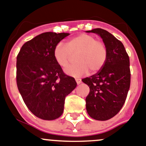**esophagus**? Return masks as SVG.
I'll return each instance as SVG.
<instances>
[{"label":"esophagus","instance_id":"esophagus-1","mask_svg":"<svg viewBox=\"0 0 146 146\" xmlns=\"http://www.w3.org/2000/svg\"><path fill=\"white\" fill-rule=\"evenodd\" d=\"M76 81L77 83V84H80L81 83V79H80V78H76Z\"/></svg>","mask_w":146,"mask_h":146}]
</instances>
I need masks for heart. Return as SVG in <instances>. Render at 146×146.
<instances>
[{"instance_id": "1", "label": "heart", "mask_w": 146, "mask_h": 146, "mask_svg": "<svg viewBox=\"0 0 146 146\" xmlns=\"http://www.w3.org/2000/svg\"><path fill=\"white\" fill-rule=\"evenodd\" d=\"M78 54L76 64L68 67L65 73L72 76L86 74L89 70L92 73L100 71L106 62L108 50L103 42L97 40L93 35L80 34L72 38L67 44L58 43L55 45L53 55L57 63L65 68L70 63L73 55Z\"/></svg>"}]
</instances>
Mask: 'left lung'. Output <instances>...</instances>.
Returning <instances> with one entry per match:
<instances>
[{"label":"left lung","instance_id":"obj_1","mask_svg":"<svg viewBox=\"0 0 146 146\" xmlns=\"http://www.w3.org/2000/svg\"><path fill=\"white\" fill-rule=\"evenodd\" d=\"M86 32L98 34L108 50L104 67L82 79L90 90L86 98V111L95 120L106 121L120 111L127 99L131 78L129 58L123 44L107 31L96 28Z\"/></svg>","mask_w":146,"mask_h":146}]
</instances>
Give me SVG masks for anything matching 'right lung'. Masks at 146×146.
Returning a JSON list of instances; mask_svg holds the SVG:
<instances>
[{"label":"right lung","mask_w":146,"mask_h":146,"mask_svg":"<svg viewBox=\"0 0 146 146\" xmlns=\"http://www.w3.org/2000/svg\"><path fill=\"white\" fill-rule=\"evenodd\" d=\"M70 34L46 32L22 46L17 57V84L25 103L44 120L59 118L65 97L76 87L75 78L65 74L53 55L55 45Z\"/></svg>","instance_id":"add662e5"}]
</instances>
